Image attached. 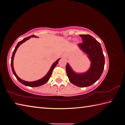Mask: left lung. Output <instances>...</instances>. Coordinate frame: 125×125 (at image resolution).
<instances>
[{
    "label": "left lung",
    "mask_w": 125,
    "mask_h": 125,
    "mask_svg": "<svg viewBox=\"0 0 125 125\" xmlns=\"http://www.w3.org/2000/svg\"><path fill=\"white\" fill-rule=\"evenodd\" d=\"M83 43L78 46L88 54L91 62L89 70L84 73H76L68 63L66 65V72L71 83L79 87H86L95 83L102 74L105 65V57L100 43L89 35H80Z\"/></svg>",
    "instance_id": "1"
}]
</instances>
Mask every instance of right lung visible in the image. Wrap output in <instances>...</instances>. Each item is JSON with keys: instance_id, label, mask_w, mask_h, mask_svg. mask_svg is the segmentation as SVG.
I'll use <instances>...</instances> for the list:
<instances>
[{"instance_id": "right-lung-1", "label": "right lung", "mask_w": 125, "mask_h": 125, "mask_svg": "<svg viewBox=\"0 0 125 125\" xmlns=\"http://www.w3.org/2000/svg\"><path fill=\"white\" fill-rule=\"evenodd\" d=\"M31 37H37V36H36L35 35H31V36H29V37H27L25 38V39H23L22 41L19 42L17 44L16 46L15 47V50H14L13 53H12V57H11V66L12 71V72H13V74H14V75L15 76V77L16 78V79H18L19 81L21 83H22V84H24V85H26V86H31V87H37V86H39L42 85H43L44 84H45L46 83H47V82H48V80H49L50 78L51 77V76L53 69H54V68L56 66L57 64V63H58L59 60H60V58L57 60L56 62H55L53 63V64L52 65L51 67V68L50 69L49 71L48 72V73H47V74H46L44 77L41 78V79H39V80H36V81H34V82H26V81H25V80H23L22 79H21L20 78H19L18 76L16 75V74L15 73V72L14 69L13 60H14V55H15V52L16 51L17 49H18V48L19 47V46L21 45V44H22L23 42H24L26 41V40L30 39Z\"/></svg>"}]
</instances>
